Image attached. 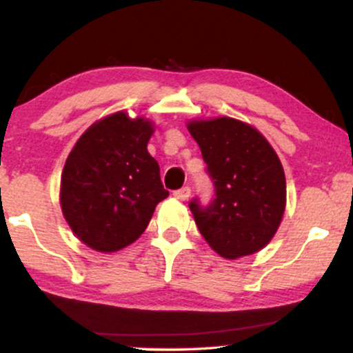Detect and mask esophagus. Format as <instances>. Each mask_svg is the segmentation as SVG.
Returning <instances> with one entry per match:
<instances>
[{
    "mask_svg": "<svg viewBox=\"0 0 353 353\" xmlns=\"http://www.w3.org/2000/svg\"><path fill=\"white\" fill-rule=\"evenodd\" d=\"M189 196H190V188H188V185L174 192V197H176V199H179V201H188Z\"/></svg>",
    "mask_w": 353,
    "mask_h": 353,
    "instance_id": "1",
    "label": "esophagus"
}]
</instances>
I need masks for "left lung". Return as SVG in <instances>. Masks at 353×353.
<instances>
[{
	"label": "left lung",
	"mask_w": 353,
	"mask_h": 353,
	"mask_svg": "<svg viewBox=\"0 0 353 353\" xmlns=\"http://www.w3.org/2000/svg\"><path fill=\"white\" fill-rule=\"evenodd\" d=\"M188 129L216 188L209 208L197 199L189 204L197 229L224 259L259 252L272 241L285 210L281 159L254 125L234 117L192 119Z\"/></svg>",
	"instance_id": "obj_1"
}]
</instances>
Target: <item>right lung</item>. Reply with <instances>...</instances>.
Returning <instances> with one entry per match:
<instances>
[{
  "label": "right lung",
  "mask_w": 353,
  "mask_h": 353,
  "mask_svg": "<svg viewBox=\"0 0 353 353\" xmlns=\"http://www.w3.org/2000/svg\"><path fill=\"white\" fill-rule=\"evenodd\" d=\"M154 123L117 111L81 134L61 174L59 204L74 236L98 252L137 241L169 196L148 152Z\"/></svg>",
  "instance_id": "right-lung-1"
}]
</instances>
